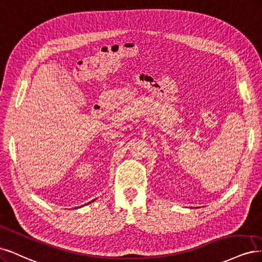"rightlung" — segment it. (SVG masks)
<instances>
[{
    "label": "right lung",
    "instance_id": "right-lung-1",
    "mask_svg": "<svg viewBox=\"0 0 262 262\" xmlns=\"http://www.w3.org/2000/svg\"><path fill=\"white\" fill-rule=\"evenodd\" d=\"M92 201H95V200H92Z\"/></svg>",
    "mask_w": 262,
    "mask_h": 262
}]
</instances>
